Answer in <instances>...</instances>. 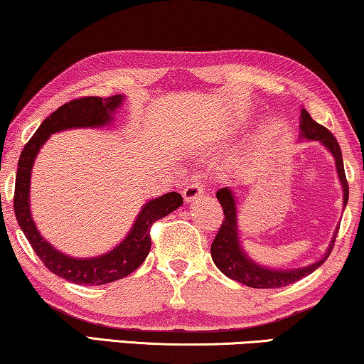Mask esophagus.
<instances>
[{"mask_svg": "<svg viewBox=\"0 0 364 364\" xmlns=\"http://www.w3.org/2000/svg\"><path fill=\"white\" fill-rule=\"evenodd\" d=\"M203 189H204V183L199 180H194L193 183H189L188 186L183 189V199L186 203H191V201H194V199H198L199 196H201Z\"/></svg>", "mask_w": 364, "mask_h": 364, "instance_id": "1", "label": "esophagus"}]
</instances>
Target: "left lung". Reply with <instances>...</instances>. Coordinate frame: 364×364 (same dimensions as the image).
Segmentation results:
<instances>
[{
    "instance_id": "obj_1",
    "label": "left lung",
    "mask_w": 364,
    "mask_h": 364,
    "mask_svg": "<svg viewBox=\"0 0 364 364\" xmlns=\"http://www.w3.org/2000/svg\"><path fill=\"white\" fill-rule=\"evenodd\" d=\"M300 140L306 141H318L328 150L335 158L338 180L343 188V209L348 203V183L345 176V166H343L341 150L338 145L336 138L331 135L325 127L311 119L309 112L301 109L300 114ZM218 201L221 203L224 211V221L219 228V231L211 244V257L216 267L226 275V277L237 280V282L252 287V289H280V287L290 285L296 280L306 277L318 269L321 264L328 259V255L333 249L336 231L333 232L328 249L325 250L323 257H320L316 262L305 265L299 269H272L265 267L262 264H257L245 254V250L240 245L239 239V224H237V201L231 188H221L216 193Z\"/></svg>"
}]
</instances>
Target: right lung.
I'll list each match as a JSON object with an SVG mask.
<instances>
[{
	"instance_id": "right-lung-1",
	"label": "right lung",
	"mask_w": 364,
	"mask_h": 364,
	"mask_svg": "<svg viewBox=\"0 0 364 364\" xmlns=\"http://www.w3.org/2000/svg\"><path fill=\"white\" fill-rule=\"evenodd\" d=\"M125 95L82 97L68 102L53 112L24 145L18 161L16 184H14V214L19 228L33 245L34 252L50 272L79 285H104L130 275L146 259L151 247L150 228L158 219L168 216L183 204L180 193H166L145 203L138 213L129 234L119 245L97 257H73L60 252L46 240L36 228L31 216L29 189L31 173L36 156L53 133L70 129H100L114 122L115 112L124 104Z\"/></svg>"
}]
</instances>
